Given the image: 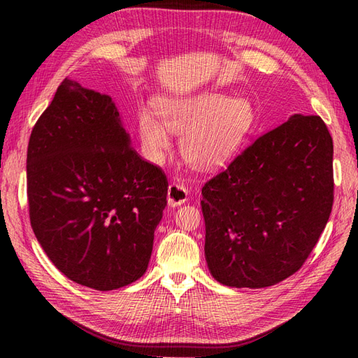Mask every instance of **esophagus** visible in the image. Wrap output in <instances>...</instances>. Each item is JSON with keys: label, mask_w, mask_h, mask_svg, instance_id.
Instances as JSON below:
<instances>
[{"label": "esophagus", "mask_w": 358, "mask_h": 358, "mask_svg": "<svg viewBox=\"0 0 358 358\" xmlns=\"http://www.w3.org/2000/svg\"><path fill=\"white\" fill-rule=\"evenodd\" d=\"M188 200V191L180 187V185H176V183H171V185H169V189H167V203L169 206H180Z\"/></svg>", "instance_id": "obj_1"}]
</instances>
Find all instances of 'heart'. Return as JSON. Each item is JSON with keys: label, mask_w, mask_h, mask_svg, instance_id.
Listing matches in <instances>:
<instances>
[{"label": "heart", "mask_w": 358, "mask_h": 358, "mask_svg": "<svg viewBox=\"0 0 358 358\" xmlns=\"http://www.w3.org/2000/svg\"><path fill=\"white\" fill-rule=\"evenodd\" d=\"M159 119L146 110L137 113V133L145 157L161 164L170 149V134L180 136V155L191 166L213 169L242 146L255 121L246 99L221 92L167 95L154 100Z\"/></svg>", "instance_id": "heart-1"}]
</instances>
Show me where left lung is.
<instances>
[{
	"label": "left lung",
	"instance_id": "left-lung-1",
	"mask_svg": "<svg viewBox=\"0 0 358 358\" xmlns=\"http://www.w3.org/2000/svg\"><path fill=\"white\" fill-rule=\"evenodd\" d=\"M204 257L234 288L294 275L326 229L333 206V140L320 116L291 115L258 137L201 189Z\"/></svg>",
	"mask_w": 358,
	"mask_h": 358
}]
</instances>
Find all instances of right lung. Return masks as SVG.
<instances>
[{
    "mask_svg": "<svg viewBox=\"0 0 358 358\" xmlns=\"http://www.w3.org/2000/svg\"><path fill=\"white\" fill-rule=\"evenodd\" d=\"M27 182L31 227L61 273L99 291L145 275L169 183L110 95L64 79L32 128Z\"/></svg>",
    "mask_w": 358,
    "mask_h": 358,
    "instance_id": "1",
    "label": "right lung"
}]
</instances>
